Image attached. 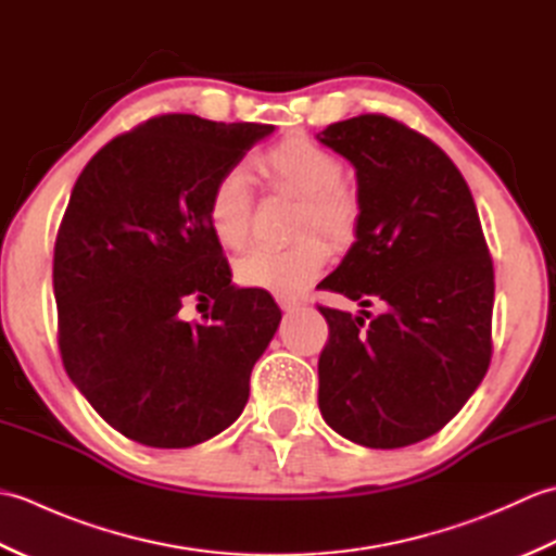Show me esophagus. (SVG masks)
Segmentation results:
<instances>
[{
    "label": "esophagus",
    "instance_id": "esophagus-1",
    "mask_svg": "<svg viewBox=\"0 0 556 556\" xmlns=\"http://www.w3.org/2000/svg\"><path fill=\"white\" fill-rule=\"evenodd\" d=\"M277 303H279L281 311H296V308H301V305H303V301L291 299V296H277Z\"/></svg>",
    "mask_w": 556,
    "mask_h": 556
}]
</instances>
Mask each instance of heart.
Here are the masks:
<instances>
[{"label":"heart","instance_id":"obj_1","mask_svg":"<svg viewBox=\"0 0 556 556\" xmlns=\"http://www.w3.org/2000/svg\"><path fill=\"white\" fill-rule=\"evenodd\" d=\"M257 167L285 191L301 198L299 236L323 233L329 243L344 245L353 239L358 224V198L341 184L344 167L327 148L308 136L293 134L265 150ZM253 191L243 169H227L217 176L207 198V222L215 239L239 251L251 233ZM327 265V245L308 236L296 245L275 251L255 248L236 263V277L243 287L265 289L279 296L301 293Z\"/></svg>","mask_w":556,"mask_h":556}]
</instances>
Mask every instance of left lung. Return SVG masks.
I'll return each mask as SVG.
<instances>
[{"instance_id": "1", "label": "left lung", "mask_w": 556, "mask_h": 556, "mask_svg": "<svg viewBox=\"0 0 556 556\" xmlns=\"http://www.w3.org/2000/svg\"><path fill=\"white\" fill-rule=\"evenodd\" d=\"M356 169V241L323 287L358 305L323 308L317 404L325 422L370 448L440 432L488 372L494 269L456 164L401 122L361 114L317 134Z\"/></svg>"}]
</instances>
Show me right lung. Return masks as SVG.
<instances>
[{
  "label": "right lung",
  "instance_id": "add662e5",
  "mask_svg": "<svg viewBox=\"0 0 556 556\" xmlns=\"http://www.w3.org/2000/svg\"><path fill=\"white\" fill-rule=\"evenodd\" d=\"M271 131L155 116L110 140L71 191L52 271L59 349L71 382L128 440L186 448L241 416L281 311L231 285L207 198ZM188 300L216 301L207 324L182 320Z\"/></svg>",
  "mask_w": 556,
  "mask_h": 556
}]
</instances>
